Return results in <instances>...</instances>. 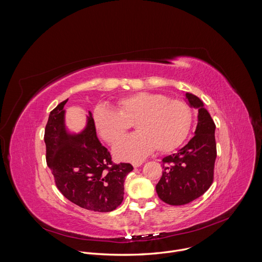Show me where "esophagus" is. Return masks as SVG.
Masks as SVG:
<instances>
[{
    "mask_svg": "<svg viewBox=\"0 0 262 262\" xmlns=\"http://www.w3.org/2000/svg\"><path fill=\"white\" fill-rule=\"evenodd\" d=\"M142 165V162H134L133 163V166L135 167V168H138V167H140Z\"/></svg>",
    "mask_w": 262,
    "mask_h": 262,
    "instance_id": "1",
    "label": "esophagus"
}]
</instances>
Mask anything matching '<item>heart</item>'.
<instances>
[{"mask_svg":"<svg viewBox=\"0 0 262 262\" xmlns=\"http://www.w3.org/2000/svg\"><path fill=\"white\" fill-rule=\"evenodd\" d=\"M192 110L185 101L159 93L138 92L118 99L115 111L105 106L94 110V126L98 136L114 146L127 133L130 123L139 132L115 147L121 160L137 161L154 151L170 152L188 137Z\"/></svg>","mask_w":262,"mask_h":262,"instance_id":"1","label":"heart"}]
</instances>
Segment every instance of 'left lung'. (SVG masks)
Masks as SVG:
<instances>
[{
  "label": "left lung",
  "mask_w": 262,
  "mask_h": 262,
  "mask_svg": "<svg viewBox=\"0 0 262 262\" xmlns=\"http://www.w3.org/2000/svg\"><path fill=\"white\" fill-rule=\"evenodd\" d=\"M186 98L198 108L195 136L177 154L163 159V175L156 186L160 199L170 205H183L199 198L213 182L215 124L197 96L186 93Z\"/></svg>",
  "instance_id": "left-lung-1"
}]
</instances>
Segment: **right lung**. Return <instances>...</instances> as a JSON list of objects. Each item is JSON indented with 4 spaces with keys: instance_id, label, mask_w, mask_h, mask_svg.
<instances>
[{
    "instance_id": "right-lung-1",
    "label": "right lung",
    "mask_w": 262,
    "mask_h": 262,
    "mask_svg": "<svg viewBox=\"0 0 262 262\" xmlns=\"http://www.w3.org/2000/svg\"><path fill=\"white\" fill-rule=\"evenodd\" d=\"M51 111L45 130L46 159L61 194L78 206L98 212L116 209L123 200L128 163L115 164L96 136L90 114L86 129L70 136L64 127V105Z\"/></svg>"
}]
</instances>
